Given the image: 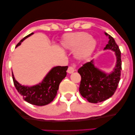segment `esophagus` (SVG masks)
<instances>
[{
    "instance_id": "esophagus-1",
    "label": "esophagus",
    "mask_w": 135,
    "mask_h": 135,
    "mask_svg": "<svg viewBox=\"0 0 135 135\" xmlns=\"http://www.w3.org/2000/svg\"><path fill=\"white\" fill-rule=\"evenodd\" d=\"M75 67H76V65L75 64H73L72 66H70V67L68 68L67 73H69V74L73 73L74 71H75Z\"/></svg>"
}]
</instances>
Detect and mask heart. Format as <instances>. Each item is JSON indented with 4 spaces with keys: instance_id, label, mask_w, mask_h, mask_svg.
<instances>
[{
    "instance_id": "heart-1",
    "label": "heart",
    "mask_w": 135,
    "mask_h": 135,
    "mask_svg": "<svg viewBox=\"0 0 135 135\" xmlns=\"http://www.w3.org/2000/svg\"><path fill=\"white\" fill-rule=\"evenodd\" d=\"M61 45L65 49L70 50H74L78 47L75 53L76 57L81 60H85L92 54L97 43L89 33L76 32L64 34Z\"/></svg>"
}]
</instances>
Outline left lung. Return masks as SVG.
Here are the masks:
<instances>
[{
	"mask_svg": "<svg viewBox=\"0 0 135 135\" xmlns=\"http://www.w3.org/2000/svg\"><path fill=\"white\" fill-rule=\"evenodd\" d=\"M105 34L108 36L109 41L104 49L113 50L117 56V64L113 72L107 74L100 71L94 66L93 60L85 63L78 71L81 76L79 92L82 97L92 103L103 102L113 96L121 77V51L113 37L106 32Z\"/></svg>",
	"mask_w": 135,
	"mask_h": 135,
	"instance_id": "8db88e82",
	"label": "left lung"
}]
</instances>
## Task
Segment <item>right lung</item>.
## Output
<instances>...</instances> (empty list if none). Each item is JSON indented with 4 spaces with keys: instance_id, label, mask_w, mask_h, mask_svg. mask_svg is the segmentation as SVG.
Returning <instances> with one entry per match:
<instances>
[{
    "instance_id": "obj_1",
    "label": "right lung",
    "mask_w": 135,
    "mask_h": 135,
    "mask_svg": "<svg viewBox=\"0 0 135 135\" xmlns=\"http://www.w3.org/2000/svg\"><path fill=\"white\" fill-rule=\"evenodd\" d=\"M33 33V32L24 37L16 45V47ZM67 69L68 66H57L53 68L41 83L33 86H25L20 84L14 78L12 73L14 85L25 101L35 105H45L49 104L55 98L60 82L67 75L66 71Z\"/></svg>"
}]
</instances>
